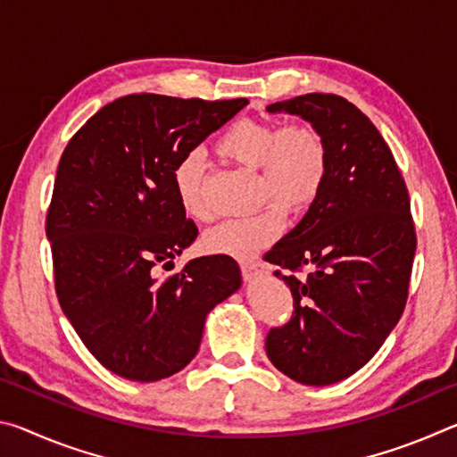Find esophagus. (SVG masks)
<instances>
[{
	"label": "esophagus",
	"instance_id": "1",
	"mask_svg": "<svg viewBox=\"0 0 457 457\" xmlns=\"http://www.w3.org/2000/svg\"><path fill=\"white\" fill-rule=\"evenodd\" d=\"M239 270H242L244 280H253V278H258L262 272H264V266H262L260 262H244V264L239 266Z\"/></svg>",
	"mask_w": 457,
	"mask_h": 457
}]
</instances>
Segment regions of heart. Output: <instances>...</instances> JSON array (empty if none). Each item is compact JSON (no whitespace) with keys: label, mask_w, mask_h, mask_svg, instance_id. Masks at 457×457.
Listing matches in <instances>:
<instances>
[{"label":"heart","mask_w":457,"mask_h":457,"mask_svg":"<svg viewBox=\"0 0 457 457\" xmlns=\"http://www.w3.org/2000/svg\"><path fill=\"white\" fill-rule=\"evenodd\" d=\"M215 153L229 163L258 171V201H274L258 213L228 220L204 236L210 253L250 260L272 245L284 229V206L303 213L320 197L330 171L327 135L311 120L239 119L223 130ZM173 189L181 212L193 221H210L212 207L205 197L204 167L187 154L173 169Z\"/></svg>","instance_id":"b5f03b06"}]
</instances>
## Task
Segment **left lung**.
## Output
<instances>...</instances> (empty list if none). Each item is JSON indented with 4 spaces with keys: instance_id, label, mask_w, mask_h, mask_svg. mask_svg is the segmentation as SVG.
<instances>
[{
    "instance_id": "1",
    "label": "left lung",
    "mask_w": 457,
    "mask_h": 457,
    "mask_svg": "<svg viewBox=\"0 0 457 457\" xmlns=\"http://www.w3.org/2000/svg\"><path fill=\"white\" fill-rule=\"evenodd\" d=\"M268 111L319 125L330 171L303 221L264 253L294 304L290 320L268 330L266 353L294 381L332 385L367 365L405 311L417 247L407 185L381 133L346 98L311 92Z\"/></svg>"
}]
</instances>
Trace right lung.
Segmentation results:
<instances>
[{
	"label": "right lung",
	"mask_w": 457,
	"mask_h": 457,
	"mask_svg": "<svg viewBox=\"0 0 457 457\" xmlns=\"http://www.w3.org/2000/svg\"><path fill=\"white\" fill-rule=\"evenodd\" d=\"M247 98L120 96L87 120L62 153L46 236L66 319L100 365L151 383L187 367L205 316L234 294V258L173 268L197 237L173 189V169Z\"/></svg>",
	"instance_id": "obj_1"
}]
</instances>
